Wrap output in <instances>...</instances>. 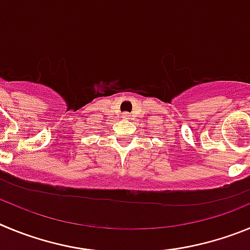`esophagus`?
<instances>
[{"label":"esophagus","mask_w":250,"mask_h":250,"mask_svg":"<svg viewBox=\"0 0 250 250\" xmlns=\"http://www.w3.org/2000/svg\"><path fill=\"white\" fill-rule=\"evenodd\" d=\"M125 117H128V113H123V116H122V118H125Z\"/></svg>","instance_id":"esophagus-1"}]
</instances>
